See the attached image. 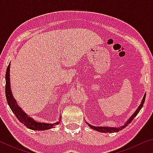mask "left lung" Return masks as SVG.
<instances>
[{
    "mask_svg": "<svg viewBox=\"0 0 153 153\" xmlns=\"http://www.w3.org/2000/svg\"><path fill=\"white\" fill-rule=\"evenodd\" d=\"M145 98H146V94H144L143 99H142V103L140 105V106L138 108V109L136 111V112L133 114L132 116H131V117L129 118L128 121H127V122L125 124H124L123 126L120 127V128H109V127H95V126H92L91 125H90V124H88V123H87V124H88V126L90 127V128L94 129V130H97L98 131H100V132H103V133H105V132H108V133L117 132V131L121 130V129H123V128H125L126 127L128 126L129 124L131 122V121L134 120V117H135L136 116L138 115L139 111H140L142 107H143L144 102L145 101Z\"/></svg>",
    "mask_w": 153,
    "mask_h": 153,
    "instance_id": "left-lung-1",
    "label": "left lung"
}]
</instances>
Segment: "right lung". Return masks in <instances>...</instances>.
Returning a JSON list of instances; mask_svg holds the SVG:
<instances>
[{
  "label": "right lung",
  "instance_id": "right-lung-1",
  "mask_svg": "<svg viewBox=\"0 0 153 153\" xmlns=\"http://www.w3.org/2000/svg\"><path fill=\"white\" fill-rule=\"evenodd\" d=\"M9 71H10V64L7 67L6 75H5V80H6V85H5V94L8 105L11 108L13 113L16 116L17 120L21 123L24 124L27 128L33 129V130H45L52 128H54L55 126L59 123L56 122L55 123H38L35 121L32 118H30L26 114L23 112V111L18 107L16 101L13 98L11 94V88H10V77H9Z\"/></svg>",
  "mask_w": 153,
  "mask_h": 153
}]
</instances>
